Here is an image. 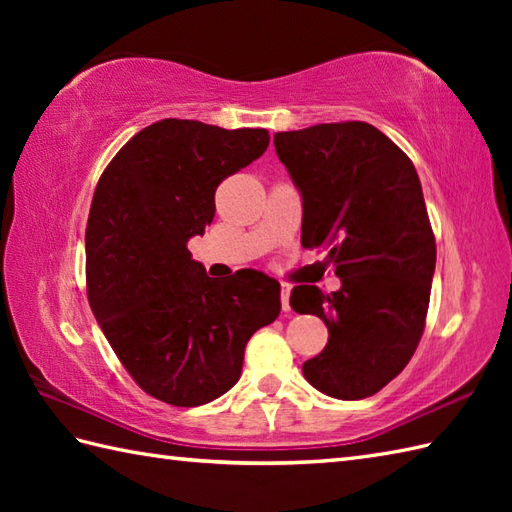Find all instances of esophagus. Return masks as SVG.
<instances>
[{
  "instance_id": "obj_1",
  "label": "esophagus",
  "mask_w": 512,
  "mask_h": 512,
  "mask_svg": "<svg viewBox=\"0 0 512 512\" xmlns=\"http://www.w3.org/2000/svg\"><path fill=\"white\" fill-rule=\"evenodd\" d=\"M281 308H284V312L290 310V286L288 284H281Z\"/></svg>"
}]
</instances>
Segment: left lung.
I'll list each match as a JSON object with an SVG mask.
<instances>
[{"label": "left lung", "instance_id": "obj_1", "mask_svg": "<svg viewBox=\"0 0 512 512\" xmlns=\"http://www.w3.org/2000/svg\"><path fill=\"white\" fill-rule=\"evenodd\" d=\"M301 195V244L328 250L341 288L295 286L290 306L328 325L303 376L339 400L374 396L418 347L436 273V239L413 162L369 123L275 134Z\"/></svg>", "mask_w": 512, "mask_h": 512}]
</instances>
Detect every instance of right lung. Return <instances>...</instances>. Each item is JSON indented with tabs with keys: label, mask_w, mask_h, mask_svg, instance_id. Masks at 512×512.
<instances>
[{
	"label": "right lung",
	"mask_w": 512,
	"mask_h": 512,
	"mask_svg": "<svg viewBox=\"0 0 512 512\" xmlns=\"http://www.w3.org/2000/svg\"><path fill=\"white\" fill-rule=\"evenodd\" d=\"M266 129L165 118L129 140L96 184L85 231L88 299L140 389L176 407L226 394L244 347L279 317V281L259 270L211 279L189 253L215 189L268 147Z\"/></svg>",
	"instance_id": "1"
}]
</instances>
